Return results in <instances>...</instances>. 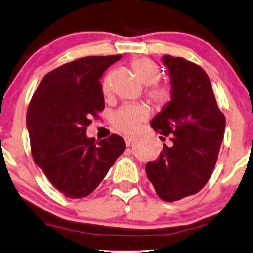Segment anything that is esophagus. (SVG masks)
Masks as SVG:
<instances>
[{"label":"esophagus","mask_w":253,"mask_h":253,"mask_svg":"<svg viewBox=\"0 0 253 253\" xmlns=\"http://www.w3.org/2000/svg\"><path fill=\"white\" fill-rule=\"evenodd\" d=\"M124 141H126V146H129L131 143L137 141V137H131V136H126L124 137Z\"/></svg>","instance_id":"1"}]
</instances>
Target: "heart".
<instances>
[{
	"label": "heart",
	"instance_id": "obj_1",
	"mask_svg": "<svg viewBox=\"0 0 253 253\" xmlns=\"http://www.w3.org/2000/svg\"><path fill=\"white\" fill-rule=\"evenodd\" d=\"M131 69L138 80L145 84V95L156 107H165L172 98V89L168 83L158 82L161 69L154 61L146 57L136 58L131 62ZM104 95L110 92L109 81L105 79L102 84ZM149 117V109L143 104H127L118 109L112 116V126L118 131L133 135L139 130L143 122Z\"/></svg>",
	"mask_w": 253,
	"mask_h": 253
}]
</instances>
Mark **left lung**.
Masks as SVG:
<instances>
[{
  "label": "left lung",
  "instance_id": "1",
  "mask_svg": "<svg viewBox=\"0 0 253 253\" xmlns=\"http://www.w3.org/2000/svg\"><path fill=\"white\" fill-rule=\"evenodd\" d=\"M171 77L172 99L151 121L155 131L169 136L157 161L148 162L146 176L158 197L179 201L204 188L216 165L225 130L209 76L183 57L163 56ZM164 139V137H162Z\"/></svg>",
  "mask_w": 253,
  "mask_h": 253
}]
</instances>
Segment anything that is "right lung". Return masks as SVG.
Masks as SVG:
<instances>
[{
	"label": "right lung",
	"mask_w": 253,
	"mask_h": 253,
	"mask_svg": "<svg viewBox=\"0 0 253 253\" xmlns=\"http://www.w3.org/2000/svg\"><path fill=\"white\" fill-rule=\"evenodd\" d=\"M120 58L88 56L61 65L43 77L29 103L33 158L65 197L90 195L126 149L118 135L96 142L85 133L105 105L99 79Z\"/></svg>",
	"instance_id": "1"
}]
</instances>
